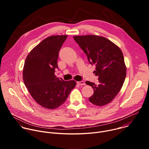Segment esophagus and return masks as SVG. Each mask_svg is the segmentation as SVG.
<instances>
[{"label": "esophagus", "mask_w": 149, "mask_h": 149, "mask_svg": "<svg viewBox=\"0 0 149 149\" xmlns=\"http://www.w3.org/2000/svg\"><path fill=\"white\" fill-rule=\"evenodd\" d=\"M77 84L79 85V86H84V85L86 84V83H85L84 81H78L77 82Z\"/></svg>", "instance_id": "obj_1"}]
</instances>
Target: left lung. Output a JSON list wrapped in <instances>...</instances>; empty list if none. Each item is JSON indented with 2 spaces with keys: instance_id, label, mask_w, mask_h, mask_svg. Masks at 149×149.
<instances>
[{
  "instance_id": "left-lung-1",
  "label": "left lung",
  "mask_w": 149,
  "mask_h": 149,
  "mask_svg": "<svg viewBox=\"0 0 149 149\" xmlns=\"http://www.w3.org/2000/svg\"><path fill=\"white\" fill-rule=\"evenodd\" d=\"M74 39L86 54L91 64L96 66L94 73L98 76V84L86 82L94 90L89 101L98 106L110 103L120 92L126 76L127 69L121 50L101 36H74Z\"/></svg>"
}]
</instances>
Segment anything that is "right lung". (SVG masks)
Returning a JSON list of instances; mask_svg holds the SVG:
<instances>
[{
  "instance_id": "add662e5",
  "label": "right lung",
  "mask_w": 149,
  "mask_h": 149,
  "mask_svg": "<svg viewBox=\"0 0 149 149\" xmlns=\"http://www.w3.org/2000/svg\"><path fill=\"white\" fill-rule=\"evenodd\" d=\"M67 35L44 39L28 54L23 69L25 85L34 100L42 107L55 109L64 103L75 87L74 80L63 81L55 75L59 51Z\"/></svg>"
}]
</instances>
